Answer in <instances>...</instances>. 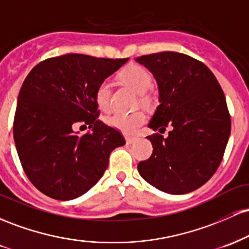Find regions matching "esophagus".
<instances>
[{"label":"esophagus","mask_w":249,"mask_h":249,"mask_svg":"<svg viewBox=\"0 0 249 249\" xmlns=\"http://www.w3.org/2000/svg\"><path fill=\"white\" fill-rule=\"evenodd\" d=\"M136 137H128L126 136L125 137V141H126V144H132L133 142H136Z\"/></svg>","instance_id":"obj_1"}]
</instances>
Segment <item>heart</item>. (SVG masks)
Instances as JSON below:
<instances>
[{
	"label": "heart",
	"instance_id": "b5f03b06",
	"mask_svg": "<svg viewBox=\"0 0 249 249\" xmlns=\"http://www.w3.org/2000/svg\"><path fill=\"white\" fill-rule=\"evenodd\" d=\"M121 81L130 87L138 93H142L147 90L152 82L150 72L137 64H130L125 67L119 73ZM96 101L102 110L107 111L111 107V83L108 79H104L96 90ZM142 101L146 102V97H142ZM110 126L118 128L125 133H136L146 122V115L142 111L133 112H122L116 111L107 118Z\"/></svg>",
	"mask_w": 249,
	"mask_h": 249
}]
</instances>
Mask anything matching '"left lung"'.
Returning a JSON list of instances; mask_svg holds the SVG:
<instances>
[{"label":"left lung","instance_id":"left-lung-1","mask_svg":"<svg viewBox=\"0 0 249 249\" xmlns=\"http://www.w3.org/2000/svg\"><path fill=\"white\" fill-rule=\"evenodd\" d=\"M158 83L160 104L148 126L153 152L138 164L139 174L162 192L185 194L218 170L231 134V116L218 79L206 65L185 53L164 51L141 56Z\"/></svg>","mask_w":249,"mask_h":249}]
</instances>
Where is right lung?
Instances as JSON below:
<instances>
[{"mask_svg": "<svg viewBox=\"0 0 249 249\" xmlns=\"http://www.w3.org/2000/svg\"><path fill=\"white\" fill-rule=\"evenodd\" d=\"M127 59L68 53L39 62L24 79L14 141L25 174L45 196L71 200L87 193L104 174L110 153L125 144L117 128L98 119L96 90ZM79 124L93 132L79 136Z\"/></svg>", "mask_w": 249, "mask_h": 249, "instance_id": "add662e5", "label": "right lung"}]
</instances>
